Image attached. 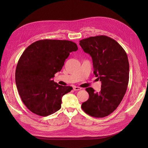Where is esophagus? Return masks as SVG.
Segmentation results:
<instances>
[{
    "mask_svg": "<svg viewBox=\"0 0 148 148\" xmlns=\"http://www.w3.org/2000/svg\"><path fill=\"white\" fill-rule=\"evenodd\" d=\"M73 89H74V90H81V89H82V88H79V87L74 86V87L73 88Z\"/></svg>",
    "mask_w": 148,
    "mask_h": 148,
    "instance_id": "34e87169",
    "label": "esophagus"
}]
</instances>
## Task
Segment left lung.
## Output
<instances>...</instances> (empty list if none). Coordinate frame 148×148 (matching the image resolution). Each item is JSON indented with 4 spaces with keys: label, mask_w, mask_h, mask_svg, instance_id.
Listing matches in <instances>:
<instances>
[{
    "label": "left lung",
    "mask_w": 148,
    "mask_h": 148,
    "mask_svg": "<svg viewBox=\"0 0 148 148\" xmlns=\"http://www.w3.org/2000/svg\"><path fill=\"white\" fill-rule=\"evenodd\" d=\"M83 51L92 57L94 73L101 82L99 92L88 88L89 98L82 104L83 111L95 118H104L114 112L125 94L129 80L127 54L113 39L104 35L80 41Z\"/></svg>",
    "instance_id": "1"
}]
</instances>
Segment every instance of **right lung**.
Instances as JSON below:
<instances>
[{
	"label": "right lung",
	"instance_id": "right-lung-1",
	"mask_svg": "<svg viewBox=\"0 0 148 148\" xmlns=\"http://www.w3.org/2000/svg\"><path fill=\"white\" fill-rule=\"evenodd\" d=\"M78 50L67 40H42L30 44L20 58L15 83L22 101L32 113L47 116L61 108L62 97L73 89L54 82L69 53Z\"/></svg>",
	"mask_w": 148,
	"mask_h": 148
}]
</instances>
